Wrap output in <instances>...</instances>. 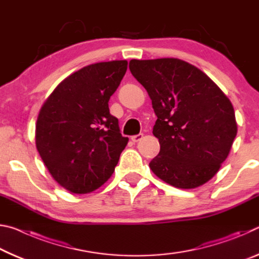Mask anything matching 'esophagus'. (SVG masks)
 Here are the masks:
<instances>
[{"label":"esophagus","mask_w":259,"mask_h":259,"mask_svg":"<svg viewBox=\"0 0 259 259\" xmlns=\"http://www.w3.org/2000/svg\"><path fill=\"white\" fill-rule=\"evenodd\" d=\"M143 137H144V135L143 134H139V135L133 136V137H131V140H133L134 143H138V142H140V140L143 139Z\"/></svg>","instance_id":"obj_1"}]
</instances>
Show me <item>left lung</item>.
<instances>
[{
	"mask_svg": "<svg viewBox=\"0 0 259 259\" xmlns=\"http://www.w3.org/2000/svg\"><path fill=\"white\" fill-rule=\"evenodd\" d=\"M129 68L157 116L153 135L160 153L150 162L152 171L183 190L209 182L238 133L231 100L207 74L182 59H133Z\"/></svg>",
	"mask_w": 259,
	"mask_h": 259,
	"instance_id": "left-lung-1",
	"label": "left lung"
}]
</instances>
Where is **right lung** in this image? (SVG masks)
<instances>
[{
	"mask_svg": "<svg viewBox=\"0 0 259 259\" xmlns=\"http://www.w3.org/2000/svg\"><path fill=\"white\" fill-rule=\"evenodd\" d=\"M126 68V60L83 67L42 105L35 144L52 178L68 192L85 194L106 183L129 142L108 108Z\"/></svg>",
	"mask_w": 259,
	"mask_h": 259,
	"instance_id": "obj_1",
	"label": "right lung"
}]
</instances>
